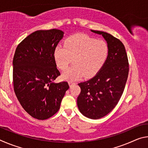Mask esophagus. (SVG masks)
<instances>
[{
  "instance_id": "1",
  "label": "esophagus",
  "mask_w": 148,
  "mask_h": 148,
  "mask_svg": "<svg viewBox=\"0 0 148 148\" xmlns=\"http://www.w3.org/2000/svg\"><path fill=\"white\" fill-rule=\"evenodd\" d=\"M69 86H72V85H73V84H74L75 83H74V82H73L69 81Z\"/></svg>"
}]
</instances>
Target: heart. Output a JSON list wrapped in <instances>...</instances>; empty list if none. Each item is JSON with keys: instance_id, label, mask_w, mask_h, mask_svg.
<instances>
[{"instance_id": "obj_1", "label": "heart", "mask_w": 148, "mask_h": 148, "mask_svg": "<svg viewBox=\"0 0 148 148\" xmlns=\"http://www.w3.org/2000/svg\"><path fill=\"white\" fill-rule=\"evenodd\" d=\"M108 55V47L102 40L86 34H76L66 38L63 47L57 46L53 59L61 71L67 69L72 61L74 64L62 75L64 79H79L83 76L92 77L102 69Z\"/></svg>"}]
</instances>
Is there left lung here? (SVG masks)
I'll use <instances>...</instances> for the list:
<instances>
[{
  "label": "left lung",
  "mask_w": 148,
  "mask_h": 148,
  "mask_svg": "<svg viewBox=\"0 0 148 148\" xmlns=\"http://www.w3.org/2000/svg\"><path fill=\"white\" fill-rule=\"evenodd\" d=\"M91 31L103 36L108 43V56L96 76L78 84L81 92L77 104L84 116L97 119L106 116L118 103L128 77L129 64L121 41L107 32Z\"/></svg>",
  "instance_id": "8db88e82"
}]
</instances>
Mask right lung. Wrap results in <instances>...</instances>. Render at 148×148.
<instances>
[{"label": "right lung", "instance_id": "obj_1", "mask_svg": "<svg viewBox=\"0 0 148 148\" xmlns=\"http://www.w3.org/2000/svg\"><path fill=\"white\" fill-rule=\"evenodd\" d=\"M63 37L59 29L40 30L27 36L17 46L13 59L15 93L23 109L35 119L56 114L69 88L67 82L53 83L60 72L53 51Z\"/></svg>", "mask_w": 148, "mask_h": 148}]
</instances>
